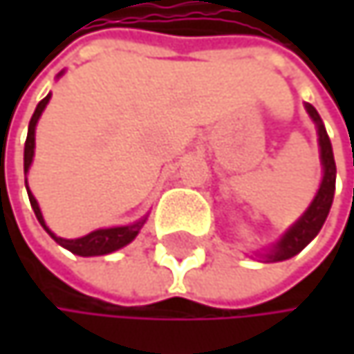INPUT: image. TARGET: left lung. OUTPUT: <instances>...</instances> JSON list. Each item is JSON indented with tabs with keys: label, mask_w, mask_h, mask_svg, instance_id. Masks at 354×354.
Returning a JSON list of instances; mask_svg holds the SVG:
<instances>
[{
	"label": "left lung",
	"mask_w": 354,
	"mask_h": 354,
	"mask_svg": "<svg viewBox=\"0 0 354 354\" xmlns=\"http://www.w3.org/2000/svg\"><path fill=\"white\" fill-rule=\"evenodd\" d=\"M306 110L318 127L319 160H322V168H324V178H322L318 194L314 196L308 211L283 234V238L277 244H272L264 254H258L266 262H281V260H287V258H293L295 254H299L318 236V232L322 230V225L330 213V207H332L334 188H336V164H334L332 143H330V137L326 133V127L319 118L318 110L312 104H306Z\"/></svg>",
	"instance_id": "obj_1"
}]
</instances>
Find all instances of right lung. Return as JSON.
I'll list each match as a JSON object with an SVG mask.
<instances>
[{
	"instance_id": "obj_1",
	"label": "right lung",
	"mask_w": 354,
	"mask_h": 354,
	"mask_svg": "<svg viewBox=\"0 0 354 354\" xmlns=\"http://www.w3.org/2000/svg\"><path fill=\"white\" fill-rule=\"evenodd\" d=\"M61 73H63V71H61ZM61 73H59V75H61ZM48 100H50V94L38 102L35 114H32V118H30V124H28V137H26V143H24V174L30 170V164H32V158H35L36 122H38V118H40L44 106L48 104ZM26 190H28V198H30V205H32V211H35L36 219H38V223L44 227V232H46L59 246L67 248L69 252H73V254H77V256H102V254H110V252H114V250H120V248L131 244V242L137 238V234L141 232V227H143V223H145V219H147V217H143V219H139V221H135V223H131V225L96 230V232L84 236V238H77V240H65V238H57V236L46 227V223H44V219H42V213H40V207H38L36 198L32 196L30 188H26Z\"/></svg>"
}]
</instances>
